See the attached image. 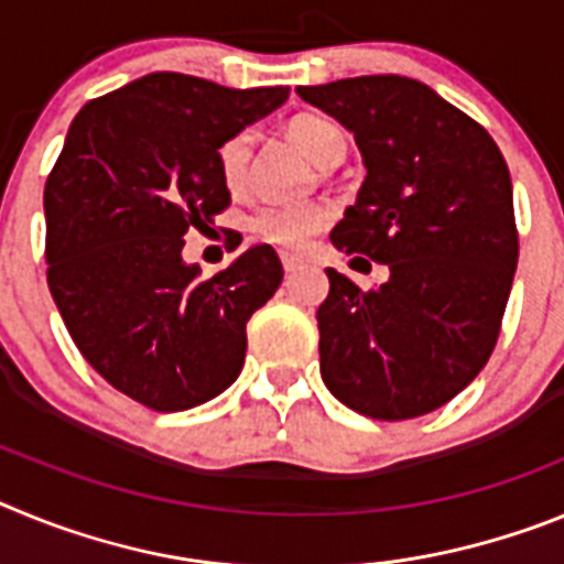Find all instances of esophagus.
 Segmentation results:
<instances>
[{
    "label": "esophagus",
    "mask_w": 564,
    "mask_h": 564,
    "mask_svg": "<svg viewBox=\"0 0 564 564\" xmlns=\"http://www.w3.org/2000/svg\"><path fill=\"white\" fill-rule=\"evenodd\" d=\"M279 259H282V268H285L288 273L299 271V268L305 265V259L299 257V253H291V251H282V253H279Z\"/></svg>",
    "instance_id": "1"
}]
</instances>
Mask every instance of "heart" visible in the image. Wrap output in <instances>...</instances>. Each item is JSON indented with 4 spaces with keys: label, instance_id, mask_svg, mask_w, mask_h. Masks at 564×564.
I'll use <instances>...</instances> for the list:
<instances>
[{
    "label": "heart",
    "instance_id": "b5f03b06",
    "mask_svg": "<svg viewBox=\"0 0 564 564\" xmlns=\"http://www.w3.org/2000/svg\"><path fill=\"white\" fill-rule=\"evenodd\" d=\"M288 134L302 152L311 158L316 166H327V163H341L344 152H347V134L338 123L322 115H299L288 123ZM253 134L251 129H239V132L228 134L226 141L217 149V169L220 177L231 192H239L246 186L248 161H251ZM333 220V208L322 200H305V203H273V206H262L251 214L248 228L257 239L271 242L279 248H302L307 246V239L316 237L327 223Z\"/></svg>",
    "mask_w": 564,
    "mask_h": 564
}]
</instances>
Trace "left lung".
<instances>
[{
    "instance_id": "obj_1",
    "label": "left lung",
    "mask_w": 564,
    "mask_h": 564,
    "mask_svg": "<svg viewBox=\"0 0 564 564\" xmlns=\"http://www.w3.org/2000/svg\"><path fill=\"white\" fill-rule=\"evenodd\" d=\"M296 93L350 129L367 169L333 246L390 268L372 291L327 268L322 378L376 421L426 415L475 381L500 336L520 253L506 158L415 78L358 76Z\"/></svg>"
}]
</instances>
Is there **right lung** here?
Wrapping results in <instances>:
<instances>
[{"mask_svg":"<svg viewBox=\"0 0 564 564\" xmlns=\"http://www.w3.org/2000/svg\"><path fill=\"white\" fill-rule=\"evenodd\" d=\"M288 93L149 73L69 123L44 186L47 285L93 370L149 410H192L228 390L248 318L282 282L271 246L200 279V265L183 262V234L231 203L220 143Z\"/></svg>","mask_w":564,"mask_h":564,"instance_id":"right-lung-1","label":"right lung"}]
</instances>
